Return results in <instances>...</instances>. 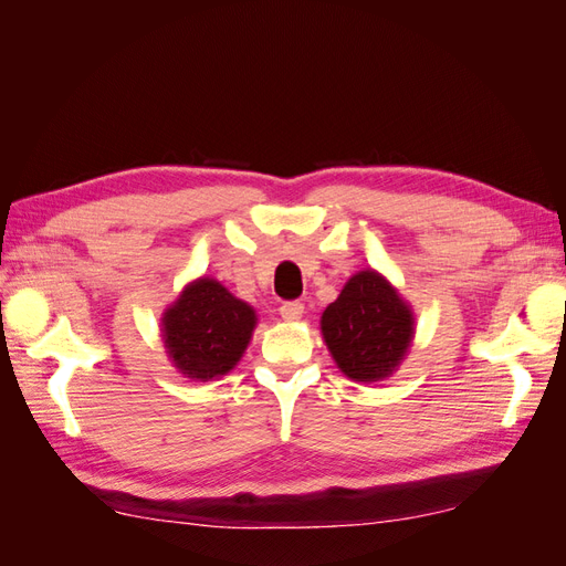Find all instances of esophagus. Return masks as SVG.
<instances>
[{"label":"esophagus","mask_w":566,"mask_h":566,"mask_svg":"<svg viewBox=\"0 0 566 566\" xmlns=\"http://www.w3.org/2000/svg\"><path fill=\"white\" fill-rule=\"evenodd\" d=\"M280 315H282V321H286V323L301 321L303 303H301V301H286V303H282V306H280Z\"/></svg>","instance_id":"34e87169"}]
</instances>
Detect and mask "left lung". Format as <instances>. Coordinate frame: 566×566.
Returning a JSON list of instances; mask_svg holds the SVG:
<instances>
[{
	"mask_svg": "<svg viewBox=\"0 0 566 566\" xmlns=\"http://www.w3.org/2000/svg\"><path fill=\"white\" fill-rule=\"evenodd\" d=\"M321 329L339 370L356 382L392 375L413 339V313L380 272L364 270L323 313Z\"/></svg>",
	"mask_w": 566,
	"mask_h": 566,
	"instance_id": "left-lung-1",
	"label": "left lung"
}]
</instances>
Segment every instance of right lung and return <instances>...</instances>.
Instances as JSON below:
<instances>
[{
    "label": "right lung",
    "mask_w": 566,
    "mask_h": 566,
    "mask_svg": "<svg viewBox=\"0 0 566 566\" xmlns=\"http://www.w3.org/2000/svg\"><path fill=\"white\" fill-rule=\"evenodd\" d=\"M255 311L217 280L200 277L163 315V339L174 366L191 380L234 368L255 329Z\"/></svg>",
    "instance_id": "add662e5"
}]
</instances>
